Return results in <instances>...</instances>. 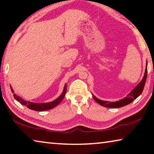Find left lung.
Returning <instances> with one entry per match:
<instances>
[{
    "mask_svg": "<svg viewBox=\"0 0 154 154\" xmlns=\"http://www.w3.org/2000/svg\"><path fill=\"white\" fill-rule=\"evenodd\" d=\"M147 76V67L146 66L144 77H143L141 82L138 84L137 86L129 94H128L127 97L124 98V99H122V100L119 101H117V102L111 103V102H109V101L101 100L100 99L95 97L94 95H93V98L95 100L96 102H97L99 105H102L103 106H105V107L119 108V107H122V106H126L127 105H128V104H130V103H132V101L135 100V99L138 97V96L141 94V93L143 90V88H144V86H145Z\"/></svg>",
    "mask_w": 154,
    "mask_h": 154,
    "instance_id": "left-lung-1",
    "label": "left lung"
}]
</instances>
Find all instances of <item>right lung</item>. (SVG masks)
I'll use <instances>...</instances> for the list:
<instances>
[{"instance_id": "1", "label": "right lung", "mask_w": 154, "mask_h": 154, "mask_svg": "<svg viewBox=\"0 0 154 154\" xmlns=\"http://www.w3.org/2000/svg\"><path fill=\"white\" fill-rule=\"evenodd\" d=\"M11 90L12 91V92L14 93V90H12L11 87ZM66 93V85H65L63 92H62V94L58 98H56V100L52 101V102L44 103H35L29 102V101H26L23 100L22 98H20L19 96L15 95V94H14V96L15 98V100H17L18 102H20L22 105L26 106L27 107L29 108L30 109L37 111H43L49 110V109H51L52 108L55 107V106L58 105L59 103H60L62 102V100H63V98L65 96V94Z\"/></svg>"}]
</instances>
